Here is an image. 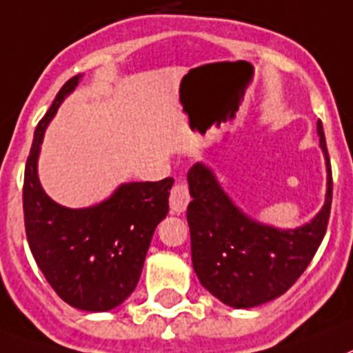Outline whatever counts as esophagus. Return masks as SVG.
Listing matches in <instances>:
<instances>
[{
  "label": "esophagus",
  "instance_id": "34e87169",
  "mask_svg": "<svg viewBox=\"0 0 353 353\" xmlns=\"http://www.w3.org/2000/svg\"><path fill=\"white\" fill-rule=\"evenodd\" d=\"M190 202V190L185 181H177L170 190V210L172 213H183Z\"/></svg>",
  "mask_w": 353,
  "mask_h": 353
}]
</instances>
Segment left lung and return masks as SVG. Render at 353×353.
<instances>
[{"mask_svg": "<svg viewBox=\"0 0 353 353\" xmlns=\"http://www.w3.org/2000/svg\"><path fill=\"white\" fill-rule=\"evenodd\" d=\"M320 145L327 161V199L320 213L299 229H275L241 213L214 179L195 163L188 172L186 219L192 263L199 281L231 307H254L286 293L316 254L332 204V170L321 122Z\"/></svg>", "mask_w": 353, "mask_h": 353, "instance_id": "1", "label": "left lung"}]
</instances>
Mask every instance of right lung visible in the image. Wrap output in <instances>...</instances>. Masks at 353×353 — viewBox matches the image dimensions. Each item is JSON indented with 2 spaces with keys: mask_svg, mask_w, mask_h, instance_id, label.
Returning a JSON list of instances; mask_svg holds the SVG:
<instances>
[{
  "mask_svg": "<svg viewBox=\"0 0 353 353\" xmlns=\"http://www.w3.org/2000/svg\"><path fill=\"white\" fill-rule=\"evenodd\" d=\"M81 76L70 78L37 125L23 185L24 229L49 286L72 307L110 311L133 293L154 229L168 213L172 177L128 183L97 206L70 210L46 195L37 159L49 121Z\"/></svg>",
  "mask_w": 353,
  "mask_h": 353,
  "instance_id": "obj_1",
  "label": "right lung"
}]
</instances>
